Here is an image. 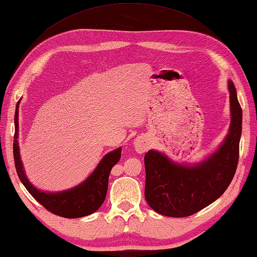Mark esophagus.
<instances>
[{
  "mask_svg": "<svg viewBox=\"0 0 257 257\" xmlns=\"http://www.w3.org/2000/svg\"><path fill=\"white\" fill-rule=\"evenodd\" d=\"M149 145L143 139H137L135 141V149L138 153H143L148 150Z\"/></svg>",
  "mask_w": 257,
  "mask_h": 257,
  "instance_id": "obj_1",
  "label": "esophagus"
}]
</instances>
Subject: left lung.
I'll return each instance as SVG.
<instances>
[{"label":"left lung","instance_id":"obj_1","mask_svg":"<svg viewBox=\"0 0 257 257\" xmlns=\"http://www.w3.org/2000/svg\"><path fill=\"white\" fill-rule=\"evenodd\" d=\"M231 122L216 151L200 162L186 164L150 150L145 156V196L154 211L166 217H188L216 201L233 178L242 134V108L236 89L228 81Z\"/></svg>","mask_w":257,"mask_h":257}]
</instances>
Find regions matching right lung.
Here are the masks:
<instances>
[{
  "label": "right lung",
  "instance_id": "add662e5",
  "mask_svg": "<svg viewBox=\"0 0 257 257\" xmlns=\"http://www.w3.org/2000/svg\"><path fill=\"white\" fill-rule=\"evenodd\" d=\"M21 100L16 105L15 110V136L13 143L14 161L17 175L21 182L34 198L43 205L47 210L63 218L74 219L92 214L103 204L108 187L109 173L121 157V148L107 153L100 160L84 182L61 192H44L29 182L21 159L19 146V107Z\"/></svg>",
  "mask_w": 257,
  "mask_h": 257
}]
</instances>
